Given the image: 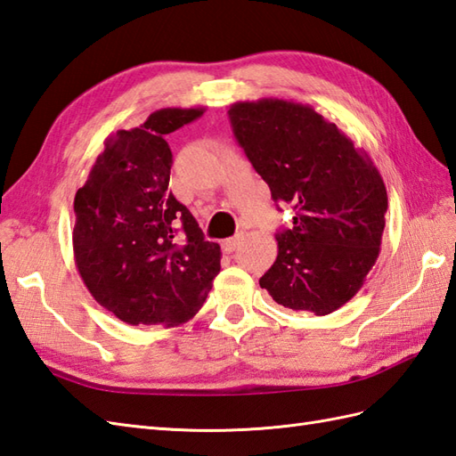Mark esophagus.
Segmentation results:
<instances>
[{"mask_svg":"<svg viewBox=\"0 0 456 456\" xmlns=\"http://www.w3.org/2000/svg\"><path fill=\"white\" fill-rule=\"evenodd\" d=\"M243 238H246V232H238L234 238H228V240L222 241V248H224L226 251H234L240 246Z\"/></svg>","mask_w":456,"mask_h":456,"instance_id":"34e87169","label":"esophagus"}]
</instances>
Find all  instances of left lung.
Returning a JSON list of instances; mask_svg holds the SVG:
<instances>
[{
	"label": "left lung",
	"instance_id": "left-lung-1",
	"mask_svg": "<svg viewBox=\"0 0 456 456\" xmlns=\"http://www.w3.org/2000/svg\"><path fill=\"white\" fill-rule=\"evenodd\" d=\"M232 131L274 203L296 210L259 284L294 312L327 315L358 294L379 257L387 190L379 170L312 106L261 98L228 110Z\"/></svg>",
	"mask_w": 456,
	"mask_h": 456
}]
</instances>
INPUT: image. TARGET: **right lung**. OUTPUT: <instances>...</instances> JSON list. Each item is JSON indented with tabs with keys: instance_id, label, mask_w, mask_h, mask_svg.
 <instances>
[{
	"instance_id": "obj_1",
	"label": "right lung",
	"mask_w": 456,
	"mask_h": 456,
	"mask_svg": "<svg viewBox=\"0 0 456 456\" xmlns=\"http://www.w3.org/2000/svg\"><path fill=\"white\" fill-rule=\"evenodd\" d=\"M203 108H162L119 129L75 195V265L96 302L127 325L190 321L220 273V246L168 190V133Z\"/></svg>"
}]
</instances>
